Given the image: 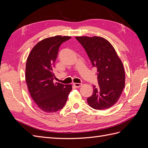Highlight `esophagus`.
Instances as JSON below:
<instances>
[{"label": "esophagus", "mask_w": 148, "mask_h": 148, "mask_svg": "<svg viewBox=\"0 0 148 148\" xmlns=\"http://www.w3.org/2000/svg\"><path fill=\"white\" fill-rule=\"evenodd\" d=\"M73 85H74V86L76 88H79L82 86V83H74Z\"/></svg>", "instance_id": "obj_1"}]
</instances>
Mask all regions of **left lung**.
I'll use <instances>...</instances> for the list:
<instances>
[{"label": "left lung", "instance_id": "left-lung-1", "mask_svg": "<svg viewBox=\"0 0 148 148\" xmlns=\"http://www.w3.org/2000/svg\"><path fill=\"white\" fill-rule=\"evenodd\" d=\"M86 51L92 66L97 69L98 85H93L89 106L97 110L108 109L118 101L125 83L123 65L112 45L99 36L75 37Z\"/></svg>", "mask_w": 148, "mask_h": 148}]
</instances>
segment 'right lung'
Instances as JSON below:
<instances>
[{"mask_svg":"<svg viewBox=\"0 0 148 148\" xmlns=\"http://www.w3.org/2000/svg\"><path fill=\"white\" fill-rule=\"evenodd\" d=\"M70 36L47 38L34 46L26 64L25 78L28 91L38 108L53 113L63 108L72 89L71 84L53 83V68L62 43Z\"/></svg>","mask_w":148,"mask_h":148,"instance_id":"right-lung-1","label":"right lung"}]
</instances>
